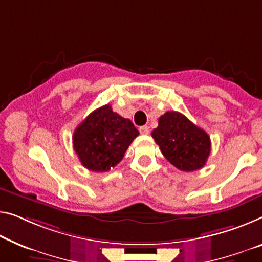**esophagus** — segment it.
I'll return each instance as SVG.
<instances>
[{
	"mask_svg": "<svg viewBox=\"0 0 262 262\" xmlns=\"http://www.w3.org/2000/svg\"><path fill=\"white\" fill-rule=\"evenodd\" d=\"M139 132L142 135H148L150 134V127H148L147 125H144V126H140L139 127Z\"/></svg>",
	"mask_w": 262,
	"mask_h": 262,
	"instance_id": "obj_1",
	"label": "esophagus"
}]
</instances>
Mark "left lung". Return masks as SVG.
<instances>
[{"instance_id": "1", "label": "left lung", "mask_w": 262, "mask_h": 262, "mask_svg": "<svg viewBox=\"0 0 262 262\" xmlns=\"http://www.w3.org/2000/svg\"><path fill=\"white\" fill-rule=\"evenodd\" d=\"M151 135L163 156L179 170L192 172L206 164L210 137L180 112L167 111L160 116L158 127Z\"/></svg>"}]
</instances>
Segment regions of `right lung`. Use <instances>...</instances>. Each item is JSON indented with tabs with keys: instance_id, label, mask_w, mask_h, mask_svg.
Masks as SVG:
<instances>
[{
	"instance_id": "1",
	"label": "right lung",
	"mask_w": 262,
	"mask_h": 262,
	"mask_svg": "<svg viewBox=\"0 0 262 262\" xmlns=\"http://www.w3.org/2000/svg\"><path fill=\"white\" fill-rule=\"evenodd\" d=\"M138 135L130 119L116 114L106 104L91 112L76 127L72 142L84 167L94 172H106L123 159Z\"/></svg>"
}]
</instances>
